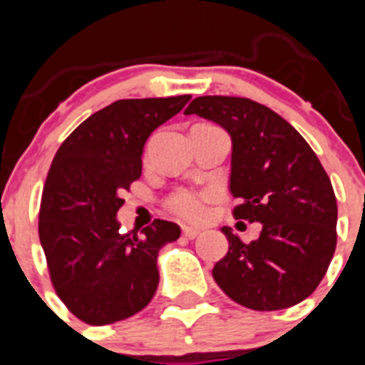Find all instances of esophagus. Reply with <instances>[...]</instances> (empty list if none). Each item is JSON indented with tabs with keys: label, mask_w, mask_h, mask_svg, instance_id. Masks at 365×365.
Returning <instances> with one entry per match:
<instances>
[{
	"label": "esophagus",
	"mask_w": 365,
	"mask_h": 365,
	"mask_svg": "<svg viewBox=\"0 0 365 365\" xmlns=\"http://www.w3.org/2000/svg\"><path fill=\"white\" fill-rule=\"evenodd\" d=\"M201 232L197 228H190V227H182V235H185L186 240H195Z\"/></svg>",
	"instance_id": "esophagus-1"
}]
</instances>
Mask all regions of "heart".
<instances>
[{"label":"heart","instance_id":"heart-1","mask_svg":"<svg viewBox=\"0 0 365 365\" xmlns=\"http://www.w3.org/2000/svg\"><path fill=\"white\" fill-rule=\"evenodd\" d=\"M212 199L210 192H197V190H177L168 197V210L177 217L190 222L201 221L206 215V205Z\"/></svg>","mask_w":365,"mask_h":365}]
</instances>
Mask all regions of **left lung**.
Here are the masks:
<instances>
[{"label":"left lung","instance_id":"left-lung-1","mask_svg":"<svg viewBox=\"0 0 365 365\" xmlns=\"http://www.w3.org/2000/svg\"><path fill=\"white\" fill-rule=\"evenodd\" d=\"M186 115L217 122L232 137L234 217L261 222L256 241L230 228L227 256L212 276L221 291L252 311H279L320 285L336 248V197L307 140L278 113L240 96H197Z\"/></svg>","mask_w":365,"mask_h":365}]
</instances>
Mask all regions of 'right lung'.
I'll use <instances>...</instances> for the list:
<instances>
[{"label":"right lung","instance_id":"add662e5","mask_svg":"<svg viewBox=\"0 0 365 365\" xmlns=\"http://www.w3.org/2000/svg\"><path fill=\"white\" fill-rule=\"evenodd\" d=\"M192 98H124L93 113L58 148L40 205V234L58 298L78 320L108 325L143 311L159 285L157 254L179 240L175 222L155 219L120 234L122 193L143 173L151 131Z\"/></svg>","mask_w":365,"mask_h":365}]
</instances>
